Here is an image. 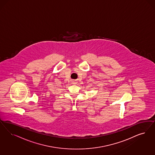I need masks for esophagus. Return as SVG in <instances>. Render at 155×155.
Returning a JSON list of instances; mask_svg holds the SVG:
<instances>
[{"instance_id": "esophagus-1", "label": "esophagus", "mask_w": 155, "mask_h": 155, "mask_svg": "<svg viewBox=\"0 0 155 155\" xmlns=\"http://www.w3.org/2000/svg\"><path fill=\"white\" fill-rule=\"evenodd\" d=\"M72 84H76V80H72Z\"/></svg>"}]
</instances>
